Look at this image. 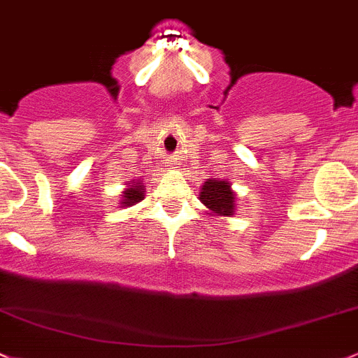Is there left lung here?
<instances>
[{
	"label": "left lung",
	"instance_id": "left-lung-1",
	"mask_svg": "<svg viewBox=\"0 0 358 358\" xmlns=\"http://www.w3.org/2000/svg\"><path fill=\"white\" fill-rule=\"evenodd\" d=\"M234 198L236 194L227 180L208 179L200 191V201L210 210L212 215L217 217L234 215Z\"/></svg>",
	"mask_w": 358,
	"mask_h": 358
}]
</instances>
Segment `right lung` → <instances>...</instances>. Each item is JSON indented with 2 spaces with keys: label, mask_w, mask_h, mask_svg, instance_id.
Instances as JSON below:
<instances>
[{
  "label": "right lung",
  "mask_w": 358,
  "mask_h": 358,
  "mask_svg": "<svg viewBox=\"0 0 358 358\" xmlns=\"http://www.w3.org/2000/svg\"><path fill=\"white\" fill-rule=\"evenodd\" d=\"M145 198V191H143V182H129V187L124 191L122 194V201L120 205L122 206H132L138 201H141Z\"/></svg>",
  "instance_id": "right-lung-1"
}]
</instances>
